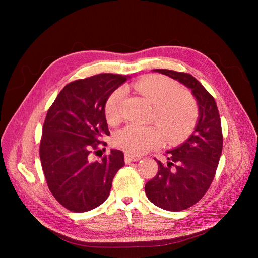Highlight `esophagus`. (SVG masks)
I'll use <instances>...</instances> for the list:
<instances>
[{
	"label": "esophagus",
	"instance_id": "esophagus-1",
	"mask_svg": "<svg viewBox=\"0 0 258 258\" xmlns=\"http://www.w3.org/2000/svg\"><path fill=\"white\" fill-rule=\"evenodd\" d=\"M140 159H141V157H140V156H136V155H134V154L128 153V152L124 153V161H126V162L138 161V160H140Z\"/></svg>",
	"mask_w": 258,
	"mask_h": 258
}]
</instances>
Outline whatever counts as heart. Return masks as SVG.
<instances>
[{"label": "heart", "instance_id": "b5f03b06", "mask_svg": "<svg viewBox=\"0 0 258 258\" xmlns=\"http://www.w3.org/2000/svg\"><path fill=\"white\" fill-rule=\"evenodd\" d=\"M135 89L153 104L151 120L155 126L128 124L116 132V146L131 154L141 155L157 147L162 136L172 143L184 138L192 129L198 118V104L190 92L182 90L176 82L162 75L143 77L135 84ZM124 90H114L105 103V117L110 124L122 118Z\"/></svg>", "mask_w": 258, "mask_h": 258}]
</instances>
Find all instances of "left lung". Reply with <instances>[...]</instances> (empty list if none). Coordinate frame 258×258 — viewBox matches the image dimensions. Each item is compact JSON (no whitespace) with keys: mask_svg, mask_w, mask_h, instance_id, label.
I'll return each instance as SVG.
<instances>
[{"mask_svg":"<svg viewBox=\"0 0 258 258\" xmlns=\"http://www.w3.org/2000/svg\"><path fill=\"white\" fill-rule=\"evenodd\" d=\"M191 90L199 117L194 132L181 145L167 151L168 161L158 163V172L145 185L147 198L167 211H182L205 196L212 183L223 148L221 118L214 98L190 74L156 69Z\"/></svg>","mask_w":258,"mask_h":258,"instance_id":"left-lung-1","label":"left lung"}]
</instances>
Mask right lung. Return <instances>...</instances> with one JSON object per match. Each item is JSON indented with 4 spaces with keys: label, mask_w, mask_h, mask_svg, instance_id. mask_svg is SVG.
<instances>
[{
    "label": "right lung",
    "mask_w": 258,
    "mask_h": 258,
    "mask_svg": "<svg viewBox=\"0 0 258 258\" xmlns=\"http://www.w3.org/2000/svg\"><path fill=\"white\" fill-rule=\"evenodd\" d=\"M129 76L103 73L64 86L49 107L43 126L40 158L52 196L72 212H87L110 196L123 154L111 150L100 160L92 152L110 136L105 103Z\"/></svg>",
    "instance_id": "add662e5"
}]
</instances>
